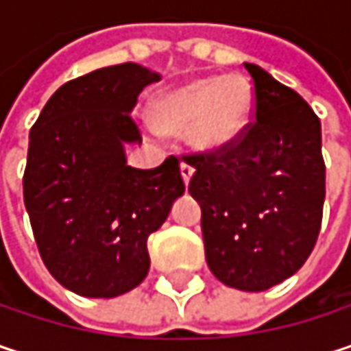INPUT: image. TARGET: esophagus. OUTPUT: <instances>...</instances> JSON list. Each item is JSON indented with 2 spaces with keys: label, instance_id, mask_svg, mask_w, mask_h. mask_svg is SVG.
<instances>
[{
  "label": "esophagus",
  "instance_id": "34e87169",
  "mask_svg": "<svg viewBox=\"0 0 351 351\" xmlns=\"http://www.w3.org/2000/svg\"><path fill=\"white\" fill-rule=\"evenodd\" d=\"M193 173H195L193 165H189V162H180V175H182V180H184V182H189V180H191Z\"/></svg>",
  "mask_w": 351,
  "mask_h": 351
}]
</instances>
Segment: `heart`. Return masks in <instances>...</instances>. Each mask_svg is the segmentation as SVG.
I'll use <instances>...</instances> for the list:
<instances>
[{
  "label": "heart",
  "mask_w": 351,
  "mask_h": 351,
  "mask_svg": "<svg viewBox=\"0 0 351 351\" xmlns=\"http://www.w3.org/2000/svg\"><path fill=\"white\" fill-rule=\"evenodd\" d=\"M254 113V87L242 75L203 77L162 93L152 117L167 132H186L197 150L215 152L234 144Z\"/></svg>",
  "instance_id": "1"
}]
</instances>
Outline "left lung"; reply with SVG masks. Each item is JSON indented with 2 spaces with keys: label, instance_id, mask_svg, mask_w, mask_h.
Listing matches in <instances>:
<instances>
[{
  "label": "left lung",
  "instance_id": "obj_1",
  "mask_svg": "<svg viewBox=\"0 0 351 351\" xmlns=\"http://www.w3.org/2000/svg\"><path fill=\"white\" fill-rule=\"evenodd\" d=\"M254 119L230 146L191 152L189 193L201 205L205 258L217 280L247 293L293 276L323 219L321 121L291 87L256 64Z\"/></svg>",
  "mask_w": 351,
  "mask_h": 351
}]
</instances>
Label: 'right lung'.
<instances>
[{
  "label": "right lung",
  "instance_id": "1",
  "mask_svg": "<svg viewBox=\"0 0 351 351\" xmlns=\"http://www.w3.org/2000/svg\"><path fill=\"white\" fill-rule=\"evenodd\" d=\"M140 64L97 69L64 83L30 130L24 203L48 272L81 297L111 299L150 268L148 236L184 193L178 158L150 171L125 165L142 142L132 109L150 83Z\"/></svg>",
  "mask_w": 351,
  "mask_h": 351
}]
</instances>
